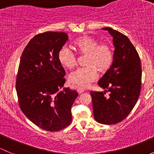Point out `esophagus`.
<instances>
[{"instance_id":"obj_1","label":"esophagus","mask_w":154,"mask_h":154,"mask_svg":"<svg viewBox=\"0 0 154 154\" xmlns=\"http://www.w3.org/2000/svg\"><path fill=\"white\" fill-rule=\"evenodd\" d=\"M84 91H85V90L83 89V88H77V92H78L79 94H82V93L84 92Z\"/></svg>"}]
</instances>
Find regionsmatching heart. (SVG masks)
<instances>
[{"label":"heart","mask_w":154,"mask_h":154,"mask_svg":"<svg viewBox=\"0 0 154 154\" xmlns=\"http://www.w3.org/2000/svg\"><path fill=\"white\" fill-rule=\"evenodd\" d=\"M74 46L77 53L86 55V67L80 68L69 75L70 82L76 86L86 88L90 83L97 80L98 71L105 72L112 66L113 52L106 44H99L98 41L90 36H81L75 40ZM58 60L63 67L71 69L77 64L74 53L66 46H63L58 52Z\"/></svg>","instance_id":"b5f03b06"}]
</instances>
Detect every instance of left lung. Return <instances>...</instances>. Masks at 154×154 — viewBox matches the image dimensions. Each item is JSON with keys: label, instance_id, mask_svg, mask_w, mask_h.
<instances>
[{"label": "left lung", "instance_id": "1", "mask_svg": "<svg viewBox=\"0 0 154 154\" xmlns=\"http://www.w3.org/2000/svg\"><path fill=\"white\" fill-rule=\"evenodd\" d=\"M113 37V63L98 81L103 91H91L94 118L100 124L114 125L130 114L137 102L142 85V66L136 48L125 35L103 27ZM109 91L106 97L105 94Z\"/></svg>", "mask_w": 154, "mask_h": 154}]
</instances>
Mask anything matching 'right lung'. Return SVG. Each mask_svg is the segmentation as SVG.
I'll list each match as a JSON object with an SVG mask.
<instances>
[{"instance_id": "right-lung-1", "label": "right lung", "mask_w": 154, "mask_h": 154, "mask_svg": "<svg viewBox=\"0 0 154 154\" xmlns=\"http://www.w3.org/2000/svg\"><path fill=\"white\" fill-rule=\"evenodd\" d=\"M68 39L63 32L35 35L21 55L15 88L21 111L47 131H59L72 121L71 106L78 93L63 88L66 71L58 52Z\"/></svg>"}]
</instances>
